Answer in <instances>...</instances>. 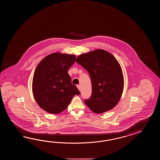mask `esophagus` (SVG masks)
Returning <instances> with one entry per match:
<instances>
[{
    "label": "esophagus",
    "mask_w": 160,
    "mask_h": 160,
    "mask_svg": "<svg viewBox=\"0 0 160 160\" xmlns=\"http://www.w3.org/2000/svg\"><path fill=\"white\" fill-rule=\"evenodd\" d=\"M77 87L79 89V90L80 91V90H81V86H80V85H77Z\"/></svg>",
    "instance_id": "obj_1"
}]
</instances>
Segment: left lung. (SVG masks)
I'll use <instances>...</instances> for the list:
<instances>
[{"mask_svg":"<svg viewBox=\"0 0 160 160\" xmlns=\"http://www.w3.org/2000/svg\"><path fill=\"white\" fill-rule=\"evenodd\" d=\"M76 62L90 77L92 96L84 101L92 112L102 113L113 109L123 89V77L118 62L109 52L98 49L79 55Z\"/></svg>","mask_w":160,"mask_h":160,"instance_id":"8db88e82","label":"left lung"}]
</instances>
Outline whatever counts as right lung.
Here are the masks:
<instances>
[{"label": "right lung", "instance_id": "add662e5", "mask_svg": "<svg viewBox=\"0 0 160 160\" xmlns=\"http://www.w3.org/2000/svg\"><path fill=\"white\" fill-rule=\"evenodd\" d=\"M75 59L74 55L56 52L46 56L38 65L32 79V92L38 105L46 112H62L73 97L80 94L68 74Z\"/></svg>", "mask_w": 160, "mask_h": 160}]
</instances>
